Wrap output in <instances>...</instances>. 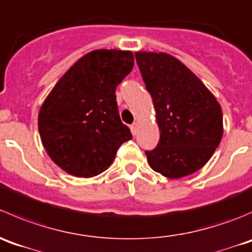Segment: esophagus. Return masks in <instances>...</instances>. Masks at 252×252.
<instances>
[{
  "label": "esophagus",
  "mask_w": 252,
  "mask_h": 252,
  "mask_svg": "<svg viewBox=\"0 0 252 252\" xmlns=\"http://www.w3.org/2000/svg\"><path fill=\"white\" fill-rule=\"evenodd\" d=\"M137 127H138V124H137V123L132 124V125H131L132 134H137V131H138V128H137Z\"/></svg>",
  "instance_id": "esophagus-1"
}]
</instances>
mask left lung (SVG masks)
<instances>
[{"label":"left lung","instance_id":"8db88e82","mask_svg":"<svg viewBox=\"0 0 252 252\" xmlns=\"http://www.w3.org/2000/svg\"><path fill=\"white\" fill-rule=\"evenodd\" d=\"M137 64L156 108L160 139L147 160L169 179L202 168L223 136L221 108L207 87L174 56L136 52Z\"/></svg>","mask_w":252,"mask_h":252}]
</instances>
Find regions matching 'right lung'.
Segmentation results:
<instances>
[{"mask_svg": "<svg viewBox=\"0 0 252 252\" xmlns=\"http://www.w3.org/2000/svg\"><path fill=\"white\" fill-rule=\"evenodd\" d=\"M133 54L94 50L78 60L52 88L39 111L41 142L66 173L92 178L111 165L129 141L121 123L116 87L132 71Z\"/></svg>", "mask_w": 252, "mask_h": 252, "instance_id": "add662e5", "label": "right lung"}]
</instances>
